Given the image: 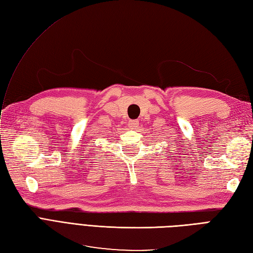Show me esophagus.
<instances>
[{
  "mask_svg": "<svg viewBox=\"0 0 253 253\" xmlns=\"http://www.w3.org/2000/svg\"><path fill=\"white\" fill-rule=\"evenodd\" d=\"M139 125V121L138 120H131L128 122V127L129 128H136Z\"/></svg>",
  "mask_w": 253,
  "mask_h": 253,
  "instance_id": "34e87169",
  "label": "esophagus"
}]
</instances>
